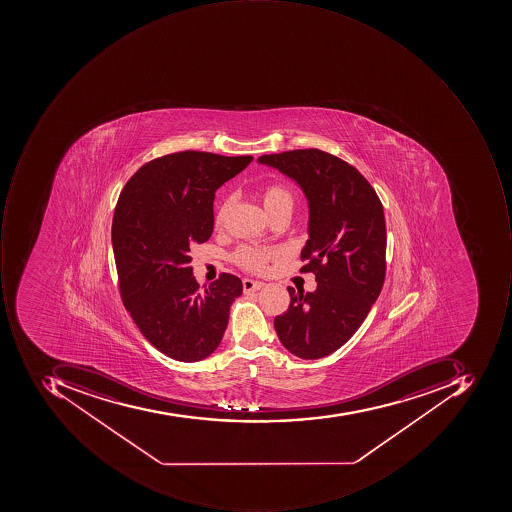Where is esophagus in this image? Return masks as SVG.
Returning a JSON list of instances; mask_svg holds the SVG:
<instances>
[{
    "instance_id": "obj_1",
    "label": "esophagus",
    "mask_w": 512,
    "mask_h": 512,
    "mask_svg": "<svg viewBox=\"0 0 512 512\" xmlns=\"http://www.w3.org/2000/svg\"><path fill=\"white\" fill-rule=\"evenodd\" d=\"M263 281L251 280V278H244L243 280V289L244 294H249V292L260 291L263 288Z\"/></svg>"
}]
</instances>
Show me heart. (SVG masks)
I'll return each instance as SVG.
<instances>
[{
	"instance_id": "obj_1",
	"label": "heart",
	"mask_w": 512,
	"mask_h": 512,
	"mask_svg": "<svg viewBox=\"0 0 512 512\" xmlns=\"http://www.w3.org/2000/svg\"><path fill=\"white\" fill-rule=\"evenodd\" d=\"M232 203H234V198L232 197L226 198L221 203L217 215H215V223L223 224L224 218L231 211ZM263 204L268 214L272 215L278 209L283 208V206H289V204L292 206L291 192L284 188V186H281V184H269L268 188H264L263 191ZM268 258V252L261 251V249L248 248V246L238 249L237 254H235V261L240 266H243L244 269H249V271H261Z\"/></svg>"
}]
</instances>
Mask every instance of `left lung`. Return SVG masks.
Segmentation results:
<instances>
[{"label":"left lung","instance_id":"left-lung-1","mask_svg":"<svg viewBox=\"0 0 512 512\" xmlns=\"http://www.w3.org/2000/svg\"><path fill=\"white\" fill-rule=\"evenodd\" d=\"M308 200L309 240L301 272H314L317 289L295 292L275 317L281 345L303 360L326 357L345 345L365 321L386 274V223L374 188L351 164L318 149L263 155Z\"/></svg>","mask_w":512,"mask_h":512}]
</instances>
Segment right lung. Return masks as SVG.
Segmentation results:
<instances>
[{"instance_id":"1","label":"right lung","mask_w":512,"mask_h":512,"mask_svg":"<svg viewBox=\"0 0 512 512\" xmlns=\"http://www.w3.org/2000/svg\"><path fill=\"white\" fill-rule=\"evenodd\" d=\"M254 158L184 151L144 164L127 181L112 221L121 298L149 343L174 360L209 357L221 343L240 278L201 291L191 248L214 231L215 192Z\"/></svg>"}]
</instances>
